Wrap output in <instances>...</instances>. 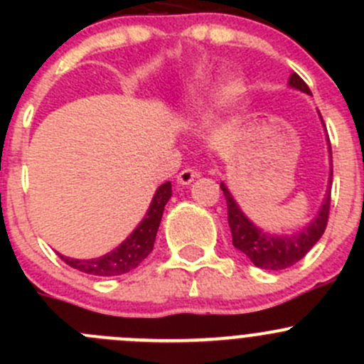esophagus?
Wrapping results in <instances>:
<instances>
[{"instance_id": "obj_1", "label": "esophagus", "mask_w": 364, "mask_h": 364, "mask_svg": "<svg viewBox=\"0 0 364 364\" xmlns=\"http://www.w3.org/2000/svg\"><path fill=\"white\" fill-rule=\"evenodd\" d=\"M197 176L199 174H197V171H193V168H183V171L178 174V183L183 186L192 185L193 179H196Z\"/></svg>"}]
</instances>
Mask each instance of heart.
I'll use <instances>...</instances> for the list:
<instances>
[{
  "mask_svg": "<svg viewBox=\"0 0 364 364\" xmlns=\"http://www.w3.org/2000/svg\"><path fill=\"white\" fill-rule=\"evenodd\" d=\"M237 91H240V86H237V84H229V86H220L215 93L222 95V97H232Z\"/></svg>",
  "mask_w": 364,
  "mask_h": 364,
  "instance_id": "1",
  "label": "heart"
}]
</instances>
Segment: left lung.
<instances>
[{
  "mask_svg": "<svg viewBox=\"0 0 364 364\" xmlns=\"http://www.w3.org/2000/svg\"><path fill=\"white\" fill-rule=\"evenodd\" d=\"M289 86L296 87L303 93H311L310 87L306 86V82L297 73H291ZM329 153H331V144H329ZM331 176L333 168L331 174H329V185H331ZM220 188H222L227 200V218H229L230 234H232V245L237 250L243 252L257 267H262V269L278 271L294 266L321 240L326 225H328L329 205H331V186L326 192L324 204L318 209V215L304 229H301L299 232L289 234V236L262 232L259 227L253 225L250 220L245 216V213L241 211L240 205L232 199L229 188L223 183L220 185Z\"/></svg>",
  "mask_w": 364,
  "mask_h": 364,
  "instance_id": "obj_1",
  "label": "left lung"
}]
</instances>
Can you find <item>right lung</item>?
Instances as JSON below:
<instances>
[{
  "label": "right lung",
  "instance_id": "obj_1",
  "mask_svg": "<svg viewBox=\"0 0 364 364\" xmlns=\"http://www.w3.org/2000/svg\"><path fill=\"white\" fill-rule=\"evenodd\" d=\"M172 196L171 181L164 183L159 186L155 192L151 204H149L148 213L142 218V222L135 227L134 232L123 241L117 248L112 252L105 253V255L98 257V259H70V257L60 255L61 260L68 264L73 269H79L87 274H97V277H117V274H124L128 271L135 269L146 257L149 255L155 245L156 232L161 222V215H164L165 204L168 203Z\"/></svg>",
  "mask_w": 364,
  "mask_h": 364
}]
</instances>
